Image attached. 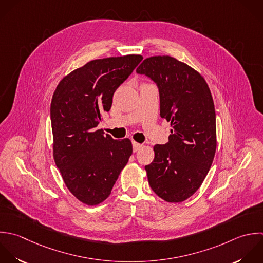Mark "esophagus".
Instances as JSON below:
<instances>
[{
  "label": "esophagus",
  "mask_w": 263,
  "mask_h": 263,
  "mask_svg": "<svg viewBox=\"0 0 263 263\" xmlns=\"http://www.w3.org/2000/svg\"><path fill=\"white\" fill-rule=\"evenodd\" d=\"M132 144H133V151L134 152H137V151H139L142 147V144H140V143H138L136 141H133Z\"/></svg>",
  "instance_id": "esophagus-1"
}]
</instances>
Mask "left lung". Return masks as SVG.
<instances>
[{"label":"left lung","instance_id":"1","mask_svg":"<svg viewBox=\"0 0 263 263\" xmlns=\"http://www.w3.org/2000/svg\"><path fill=\"white\" fill-rule=\"evenodd\" d=\"M137 73L151 78L160 93V115L171 123L167 144L154 146L145 166L152 190L169 203H180L202 185L216 152V115L203 76L174 57L144 59Z\"/></svg>","mask_w":263,"mask_h":263}]
</instances>
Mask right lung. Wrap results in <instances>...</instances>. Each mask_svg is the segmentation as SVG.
I'll return each mask as SVG.
<instances>
[{
	"label": "right lung",
	"mask_w": 263,
	"mask_h": 263,
	"mask_svg": "<svg viewBox=\"0 0 263 263\" xmlns=\"http://www.w3.org/2000/svg\"><path fill=\"white\" fill-rule=\"evenodd\" d=\"M141 60L136 54L91 60L65 76L52 96L54 161L68 191L88 206L108 198L132 155L129 138L114 139L97 126Z\"/></svg>",
	"instance_id": "right-lung-1"
}]
</instances>
